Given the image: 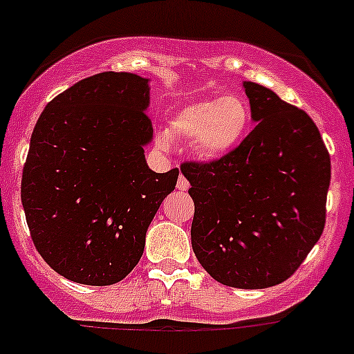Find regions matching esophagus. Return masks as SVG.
Masks as SVG:
<instances>
[{
  "label": "esophagus",
  "instance_id": "1",
  "mask_svg": "<svg viewBox=\"0 0 354 354\" xmlns=\"http://www.w3.org/2000/svg\"><path fill=\"white\" fill-rule=\"evenodd\" d=\"M188 187H190V183H188L187 178L183 176V174H180V178H178V183H176V188L178 190H188Z\"/></svg>",
  "mask_w": 354,
  "mask_h": 354
}]
</instances>
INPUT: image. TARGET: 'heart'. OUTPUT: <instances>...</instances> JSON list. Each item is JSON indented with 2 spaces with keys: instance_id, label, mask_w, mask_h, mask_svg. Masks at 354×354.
I'll list each match as a JSON object with an SVG mask.
<instances>
[{
  "instance_id": "1",
  "label": "heart",
  "mask_w": 354,
  "mask_h": 354,
  "mask_svg": "<svg viewBox=\"0 0 354 354\" xmlns=\"http://www.w3.org/2000/svg\"><path fill=\"white\" fill-rule=\"evenodd\" d=\"M252 125V110L237 94L187 102L169 120V136L192 141L201 158L214 160L239 148Z\"/></svg>"
}]
</instances>
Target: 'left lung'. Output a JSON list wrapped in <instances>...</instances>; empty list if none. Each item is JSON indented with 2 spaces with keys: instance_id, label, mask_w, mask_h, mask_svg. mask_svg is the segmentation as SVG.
<instances>
[{
  "instance_id": "1",
  "label": "left lung",
  "mask_w": 354,
  "mask_h": 354,
  "mask_svg": "<svg viewBox=\"0 0 354 354\" xmlns=\"http://www.w3.org/2000/svg\"><path fill=\"white\" fill-rule=\"evenodd\" d=\"M244 92L255 129L227 157L181 173L199 263L222 285L257 290L286 281L322 237L330 155L306 111L253 82Z\"/></svg>"
}]
</instances>
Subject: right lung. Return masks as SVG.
<instances>
[{"label":"right lung","instance_id":"add662e5","mask_svg":"<svg viewBox=\"0 0 354 354\" xmlns=\"http://www.w3.org/2000/svg\"><path fill=\"white\" fill-rule=\"evenodd\" d=\"M147 78L104 71L55 95L35 125L21 199L41 259L66 279L106 286L140 262L178 173L148 169Z\"/></svg>","mask_w":354,"mask_h":354}]
</instances>
